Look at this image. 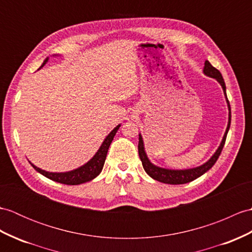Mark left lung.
Masks as SVG:
<instances>
[{
    "mask_svg": "<svg viewBox=\"0 0 252 252\" xmlns=\"http://www.w3.org/2000/svg\"><path fill=\"white\" fill-rule=\"evenodd\" d=\"M203 72L206 76H209V77L217 79V81L221 85L222 89H223V92H224L226 103H227V107H229V122H227V126H226V130H225V133L223 135V138H222L221 144L218 147V149L216 150V153L214 154V156L210 158V159L206 163H204L203 165L197 166V167H193V168H189V169H168V168H163V167L157 166L149 161L147 155H146V153H145L143 137L139 134L138 155H139V158H140V161H142L143 167L145 169V172L147 173L151 178L160 181V183L169 184V185H183V184L190 183V181H193L194 179L202 176L203 174H205L208 171V169H210L214 166L216 161L218 160V158L221 154L222 148H223V146H224L227 132H229V128H230V126H231V107H230L229 99H227V96H226L224 80H223V77H222L221 73L218 71L217 68L214 67L208 61H205V66H204Z\"/></svg>",
    "mask_w": 252,
    "mask_h": 252,
    "instance_id": "left-lung-1",
    "label": "left lung"
}]
</instances>
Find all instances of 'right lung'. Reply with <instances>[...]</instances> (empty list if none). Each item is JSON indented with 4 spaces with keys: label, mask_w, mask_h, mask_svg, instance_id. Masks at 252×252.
I'll return each instance as SVG.
<instances>
[{
    "label": "right lung",
    "mask_w": 252,
    "mask_h": 252,
    "mask_svg": "<svg viewBox=\"0 0 252 252\" xmlns=\"http://www.w3.org/2000/svg\"><path fill=\"white\" fill-rule=\"evenodd\" d=\"M47 61H48V58L44 61L43 65L40 67H43ZM119 127H120V125L117 126L114 130L108 134L106 138L104 139L101 147H99V149L97 150V153L93 156V158L90 161H88L83 166L73 169V171L65 172V173H51V172H46L44 169H40L39 167L32 164L31 162L30 164L34 167L35 171H37L38 173L44 175V176L47 178L57 181V183L64 184V185H71V186L87 183V181L94 179L97 175L102 172L105 159H106V156H107L108 148L113 142L114 136L116 135L117 131L119 130Z\"/></svg>",
    "instance_id": "obj_1"
}]
</instances>
